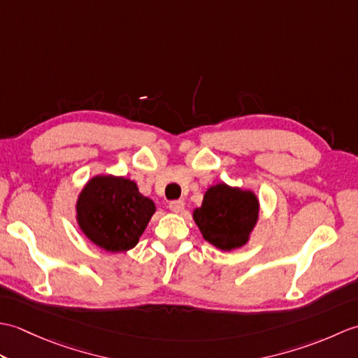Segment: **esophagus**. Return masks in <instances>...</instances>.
Segmentation results:
<instances>
[{"label": "esophagus", "mask_w": 358, "mask_h": 358, "mask_svg": "<svg viewBox=\"0 0 358 358\" xmlns=\"http://www.w3.org/2000/svg\"><path fill=\"white\" fill-rule=\"evenodd\" d=\"M169 209L175 214H180V212H183L185 209V201L183 200H173L169 203Z\"/></svg>", "instance_id": "esophagus-1"}]
</instances>
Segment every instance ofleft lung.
I'll list each match as a JSON object with an SVG mask.
<instances>
[{"mask_svg":"<svg viewBox=\"0 0 358 358\" xmlns=\"http://www.w3.org/2000/svg\"><path fill=\"white\" fill-rule=\"evenodd\" d=\"M194 220L203 238L222 250L245 246L258 222V199L252 191H243L224 183L210 186Z\"/></svg>","mask_w":358,"mask_h":358,"instance_id":"obj_1","label":"left lung"}]
</instances>
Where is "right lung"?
Masks as SVG:
<instances>
[{"label":"right lung","instance_id":"1","mask_svg":"<svg viewBox=\"0 0 358 358\" xmlns=\"http://www.w3.org/2000/svg\"><path fill=\"white\" fill-rule=\"evenodd\" d=\"M155 204L124 177L96 175L83 187L77 222L86 237L108 252H124L138 243Z\"/></svg>","mask_w":358,"mask_h":358}]
</instances>
